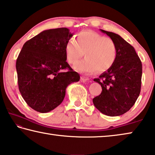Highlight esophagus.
<instances>
[{
    "instance_id": "obj_1",
    "label": "esophagus",
    "mask_w": 155,
    "mask_h": 155,
    "mask_svg": "<svg viewBox=\"0 0 155 155\" xmlns=\"http://www.w3.org/2000/svg\"><path fill=\"white\" fill-rule=\"evenodd\" d=\"M90 80V79L88 77H84V76H82V77H81V81H83V82H86V81H89Z\"/></svg>"
}]
</instances>
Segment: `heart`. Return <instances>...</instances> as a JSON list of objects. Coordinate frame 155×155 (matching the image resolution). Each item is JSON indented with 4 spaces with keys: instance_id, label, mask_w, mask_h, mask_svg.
<instances>
[{
    "instance_id": "b5f03b06",
    "label": "heart",
    "mask_w": 155,
    "mask_h": 155,
    "mask_svg": "<svg viewBox=\"0 0 155 155\" xmlns=\"http://www.w3.org/2000/svg\"><path fill=\"white\" fill-rule=\"evenodd\" d=\"M84 54L85 59L77 61ZM67 61L74 64L77 71L87 74L97 70L103 72L114 64L117 57V46L111 38H106L91 31H83L76 35V40H70L65 46Z\"/></svg>"
}]
</instances>
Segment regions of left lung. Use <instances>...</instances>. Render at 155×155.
<instances>
[{"mask_svg": "<svg viewBox=\"0 0 155 155\" xmlns=\"http://www.w3.org/2000/svg\"><path fill=\"white\" fill-rule=\"evenodd\" d=\"M117 46V57L107 71L94 81L102 87V92L93 103L102 114L118 116L129 111L140 96L142 64L135 48L116 33L101 29Z\"/></svg>", "mask_w": 155, "mask_h": 155, "instance_id": "1", "label": "left lung"}]
</instances>
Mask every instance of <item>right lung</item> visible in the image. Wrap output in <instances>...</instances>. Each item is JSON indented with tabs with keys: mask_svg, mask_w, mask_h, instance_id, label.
<instances>
[{
	"mask_svg": "<svg viewBox=\"0 0 155 155\" xmlns=\"http://www.w3.org/2000/svg\"><path fill=\"white\" fill-rule=\"evenodd\" d=\"M72 35L67 28L45 30L22 46L15 65L18 87L26 103L36 111L55 109L64 101L68 86L80 79L65 54V44Z\"/></svg>",
	"mask_w": 155,
	"mask_h": 155,
	"instance_id": "obj_1",
	"label": "right lung"
}]
</instances>
